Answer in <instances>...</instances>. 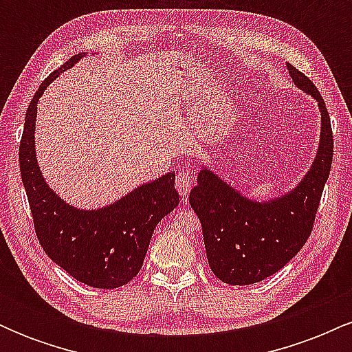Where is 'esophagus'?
<instances>
[{"mask_svg":"<svg viewBox=\"0 0 352 352\" xmlns=\"http://www.w3.org/2000/svg\"><path fill=\"white\" fill-rule=\"evenodd\" d=\"M192 187H193V179H192V175H190V172H187V170L179 172V175H177V179H175L177 192H179L182 197H187L190 193V190H192Z\"/></svg>","mask_w":352,"mask_h":352,"instance_id":"esophagus-1","label":"esophagus"}]
</instances>
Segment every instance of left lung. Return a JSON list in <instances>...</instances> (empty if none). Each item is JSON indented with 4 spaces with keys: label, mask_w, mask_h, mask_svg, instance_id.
Wrapping results in <instances>:
<instances>
[{
    "label": "left lung",
    "mask_w": 352,
    "mask_h": 352,
    "mask_svg": "<svg viewBox=\"0 0 352 352\" xmlns=\"http://www.w3.org/2000/svg\"><path fill=\"white\" fill-rule=\"evenodd\" d=\"M294 86L316 99L321 134L316 157L300 184L272 200L256 201L201 167L190 205L200 218L208 265L228 285H253L272 276L302 248L313 230L333 164V131L321 94L301 71L286 64Z\"/></svg>",
    "instance_id": "left-lung-1"
}]
</instances>
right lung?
Returning <instances> with one entry per match:
<instances>
[{
  "instance_id": "obj_1",
  "label": "right lung",
  "mask_w": 352,
  "mask_h": 352,
  "mask_svg": "<svg viewBox=\"0 0 352 352\" xmlns=\"http://www.w3.org/2000/svg\"><path fill=\"white\" fill-rule=\"evenodd\" d=\"M84 56V52L72 56L36 91L24 119L19 168L36 235L47 256L84 285L112 289L137 276L153 230L179 205L180 197L173 172L140 185L120 200L98 210L72 207L46 184L34 145L38 100L60 72L71 69Z\"/></svg>"
}]
</instances>
